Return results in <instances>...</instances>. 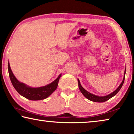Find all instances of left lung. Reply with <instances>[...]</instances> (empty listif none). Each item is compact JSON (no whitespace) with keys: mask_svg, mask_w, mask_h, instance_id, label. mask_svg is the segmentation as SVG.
<instances>
[{"mask_svg":"<svg viewBox=\"0 0 134 134\" xmlns=\"http://www.w3.org/2000/svg\"><path fill=\"white\" fill-rule=\"evenodd\" d=\"M125 72H126V69L125 70V76H124V77L123 80H122V83L121 85H119V86L117 88V89L116 90H115L114 92H112V93H110L109 94L107 95V96H96V95L94 94H93L92 93H90L89 92L86 91V90L84 89V88L81 86V85H80V81L78 79V82H79V89H80V92H81V93H82L84 96H85L86 98L87 99L93 101V102H106V100H108L109 99H110L111 97H112L115 96V94H117V93L118 92L120 89H121L122 85H123L124 82V80H125Z\"/></svg>","mask_w":134,"mask_h":134,"instance_id":"1","label":"left lung"}]
</instances>
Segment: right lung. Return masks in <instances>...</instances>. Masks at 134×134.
Returning <instances> with one entry per match:
<instances>
[{"instance_id":"1","label":"right lung","mask_w":134,"mask_h":134,"mask_svg":"<svg viewBox=\"0 0 134 134\" xmlns=\"http://www.w3.org/2000/svg\"><path fill=\"white\" fill-rule=\"evenodd\" d=\"M8 71L10 81L16 90L22 96L31 100H40L48 97L56 90L58 86L59 79L61 77L60 74L53 82L45 86L32 88L19 82L17 80L10 69L9 63H8Z\"/></svg>"}]
</instances>
